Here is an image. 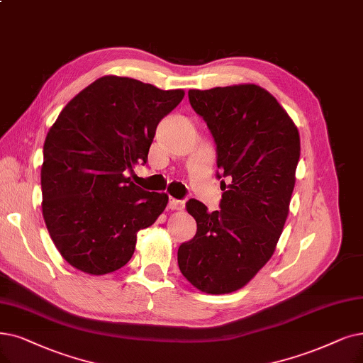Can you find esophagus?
Segmentation results:
<instances>
[{"label":"esophagus","instance_id":"obj_1","mask_svg":"<svg viewBox=\"0 0 363 363\" xmlns=\"http://www.w3.org/2000/svg\"><path fill=\"white\" fill-rule=\"evenodd\" d=\"M168 208L169 210H183L184 208V201L176 199V198H168Z\"/></svg>","mask_w":363,"mask_h":363}]
</instances>
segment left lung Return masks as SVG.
<instances>
[{
  "instance_id": "obj_1",
  "label": "left lung",
  "mask_w": 363,
  "mask_h": 363,
  "mask_svg": "<svg viewBox=\"0 0 363 363\" xmlns=\"http://www.w3.org/2000/svg\"><path fill=\"white\" fill-rule=\"evenodd\" d=\"M187 95L214 140L216 177L225 192L220 210L213 213L198 199L186 202L196 234L180 244L179 268L202 292L230 294L247 284L275 250L295 187L299 134L260 86L191 89Z\"/></svg>"
}]
</instances>
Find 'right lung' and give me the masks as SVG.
<instances>
[{"instance_id": "obj_1", "label": "right lung", "mask_w": 363, "mask_h": 363, "mask_svg": "<svg viewBox=\"0 0 363 363\" xmlns=\"http://www.w3.org/2000/svg\"><path fill=\"white\" fill-rule=\"evenodd\" d=\"M184 96L129 77L106 76L72 98L43 147V217L74 268L103 275L128 264L137 232L168 202L125 177L147 162L156 128Z\"/></svg>"}]
</instances>
